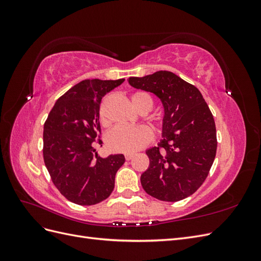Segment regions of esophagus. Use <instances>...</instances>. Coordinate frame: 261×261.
<instances>
[{"label": "esophagus", "instance_id": "obj_1", "mask_svg": "<svg viewBox=\"0 0 261 261\" xmlns=\"http://www.w3.org/2000/svg\"><path fill=\"white\" fill-rule=\"evenodd\" d=\"M134 155H135V153H126V154H125V159L127 160V161H129V160L133 159Z\"/></svg>", "mask_w": 261, "mask_h": 261}]
</instances>
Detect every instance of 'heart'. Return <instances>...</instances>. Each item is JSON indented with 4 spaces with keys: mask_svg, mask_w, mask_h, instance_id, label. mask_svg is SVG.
<instances>
[{
    "mask_svg": "<svg viewBox=\"0 0 261 261\" xmlns=\"http://www.w3.org/2000/svg\"><path fill=\"white\" fill-rule=\"evenodd\" d=\"M132 106L136 111L146 109L150 111L152 100L146 92L138 91L130 96ZM100 121L106 125L107 120L100 111ZM152 140V134L144 126H117L108 133L106 143L110 150L115 152L130 153L147 146Z\"/></svg>",
    "mask_w": 261,
    "mask_h": 261,
    "instance_id": "obj_1",
    "label": "heart"
}]
</instances>
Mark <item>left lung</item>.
<instances>
[{"mask_svg": "<svg viewBox=\"0 0 261 261\" xmlns=\"http://www.w3.org/2000/svg\"><path fill=\"white\" fill-rule=\"evenodd\" d=\"M128 84L153 93L164 111L162 139L146 150L150 163L141 186L162 201L184 199L202 185L215 161L217 132L210 109L195 86L168 70L129 77Z\"/></svg>", "mask_w": 261, "mask_h": 261, "instance_id": "obj_1", "label": "left lung"}]
</instances>
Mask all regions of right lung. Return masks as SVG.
<instances>
[{"instance_id":"add662e5","label":"right lung","mask_w":261,"mask_h":261,"mask_svg":"<svg viewBox=\"0 0 261 261\" xmlns=\"http://www.w3.org/2000/svg\"><path fill=\"white\" fill-rule=\"evenodd\" d=\"M124 81L81 82L58 99L44 123V164L55 187L76 204L91 206L107 199L125 162L123 154L101 158L93 148L101 133V99Z\"/></svg>"}]
</instances>
